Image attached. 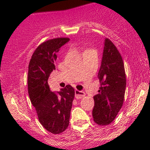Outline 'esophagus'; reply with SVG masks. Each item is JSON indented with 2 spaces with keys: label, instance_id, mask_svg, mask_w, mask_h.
I'll list each match as a JSON object with an SVG mask.
<instances>
[{
  "label": "esophagus",
  "instance_id": "esophagus-1",
  "mask_svg": "<svg viewBox=\"0 0 150 150\" xmlns=\"http://www.w3.org/2000/svg\"><path fill=\"white\" fill-rule=\"evenodd\" d=\"M85 95H86V94H85L84 91H79V90L77 89L75 90V98H83Z\"/></svg>",
  "mask_w": 150,
  "mask_h": 150
}]
</instances>
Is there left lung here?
I'll use <instances>...</instances> for the list:
<instances>
[{
    "label": "left lung",
    "mask_w": 150,
    "mask_h": 150,
    "mask_svg": "<svg viewBox=\"0 0 150 150\" xmlns=\"http://www.w3.org/2000/svg\"><path fill=\"white\" fill-rule=\"evenodd\" d=\"M100 87L94 96V121L107 125L112 122L122 107L126 88L124 63L112 41L105 39L101 65L98 73Z\"/></svg>",
    "instance_id": "left-lung-1"
}]
</instances>
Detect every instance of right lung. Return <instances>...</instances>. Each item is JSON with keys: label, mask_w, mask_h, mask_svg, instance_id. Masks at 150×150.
Wrapping results in <instances>:
<instances>
[{"label": "right lung", "mask_w": 150, "mask_h": 150, "mask_svg": "<svg viewBox=\"0 0 150 150\" xmlns=\"http://www.w3.org/2000/svg\"><path fill=\"white\" fill-rule=\"evenodd\" d=\"M58 38L43 42L34 52L28 65V88L40 124L48 132L60 134L69 125L74 88L67 85L60 91H50L48 79L55 70L57 52L69 41Z\"/></svg>", "instance_id": "obj_1"}]
</instances>
